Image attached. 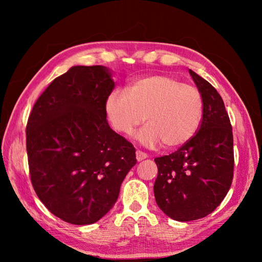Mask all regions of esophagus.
<instances>
[{
	"mask_svg": "<svg viewBox=\"0 0 262 262\" xmlns=\"http://www.w3.org/2000/svg\"><path fill=\"white\" fill-rule=\"evenodd\" d=\"M147 158H148V157H147L146 153H144V152H142V151H136V160L138 161V162H140V161L145 160V159H147Z\"/></svg>",
	"mask_w": 262,
	"mask_h": 262,
	"instance_id": "1",
	"label": "esophagus"
}]
</instances>
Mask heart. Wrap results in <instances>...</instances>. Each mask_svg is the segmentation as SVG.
Wrapping results in <instances>:
<instances>
[{"label":"heart","instance_id":"obj_1","mask_svg":"<svg viewBox=\"0 0 262 262\" xmlns=\"http://www.w3.org/2000/svg\"><path fill=\"white\" fill-rule=\"evenodd\" d=\"M105 114L115 129L130 135L145 121L136 135L145 146L163 142L174 148L196 135L203 118V99L196 88L168 75H151L134 81L127 91L117 89L105 99Z\"/></svg>","mask_w":262,"mask_h":262}]
</instances>
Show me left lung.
Masks as SVG:
<instances>
[{
	"label": "left lung",
	"instance_id": "1",
	"mask_svg": "<svg viewBox=\"0 0 262 262\" xmlns=\"http://www.w3.org/2000/svg\"><path fill=\"white\" fill-rule=\"evenodd\" d=\"M203 99V119L190 141L157 158L154 196L160 209L179 222L203 219L230 190L234 168L232 126L223 99L202 76L189 70Z\"/></svg>",
	"mask_w": 262,
	"mask_h": 262
}]
</instances>
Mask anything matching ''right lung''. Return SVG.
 I'll use <instances>...</instances> for the list:
<instances>
[{"instance_id":"1","label":"right lung","mask_w":262,"mask_h":262,"mask_svg":"<svg viewBox=\"0 0 262 262\" xmlns=\"http://www.w3.org/2000/svg\"><path fill=\"white\" fill-rule=\"evenodd\" d=\"M114 88L105 66H73L48 85L28 119L33 189L71 224H93L107 214L136 164L135 147L107 121L104 103Z\"/></svg>"}]
</instances>
